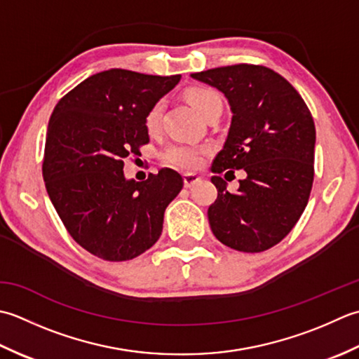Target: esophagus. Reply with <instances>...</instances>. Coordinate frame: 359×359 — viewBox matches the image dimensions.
I'll return each mask as SVG.
<instances>
[{
	"label": "esophagus",
	"mask_w": 359,
	"mask_h": 359,
	"mask_svg": "<svg viewBox=\"0 0 359 359\" xmlns=\"http://www.w3.org/2000/svg\"><path fill=\"white\" fill-rule=\"evenodd\" d=\"M201 181V177L196 173H184V187H194Z\"/></svg>",
	"instance_id": "obj_1"
}]
</instances>
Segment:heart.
Returning a JSON list of instances; mask_svg holds the SVG:
<instances>
[{
  "label": "heart",
  "mask_w": 359,
  "mask_h": 359,
  "mask_svg": "<svg viewBox=\"0 0 359 359\" xmlns=\"http://www.w3.org/2000/svg\"><path fill=\"white\" fill-rule=\"evenodd\" d=\"M186 97L196 111H198L204 119L208 118L217 109L223 108V102L220 94L215 90L206 86H194L186 91ZM161 114H163V102L153 104L147 114H145V128L149 133H156L161 123ZM204 149L195 147L189 144H170L161 151L159 159L164 165L177 167L182 170H194L201 164V156Z\"/></svg>",
  "instance_id": "heart-1"
}]
</instances>
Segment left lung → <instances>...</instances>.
Here are the masks:
<instances>
[{
  "label": "left lung",
  "mask_w": 359,
  "mask_h": 359,
  "mask_svg": "<svg viewBox=\"0 0 359 359\" xmlns=\"http://www.w3.org/2000/svg\"><path fill=\"white\" fill-rule=\"evenodd\" d=\"M220 90L232 121L212 172L243 169L237 192L212 177L218 195L208 209L209 224L223 245L262 252L288 236L310 198L316 130L294 86L262 65H231L192 74Z\"/></svg>",
  "instance_id": "left-lung-1"
}]
</instances>
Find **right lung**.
<instances>
[{
    "label": "right lung",
    "instance_id": "1",
    "mask_svg": "<svg viewBox=\"0 0 359 359\" xmlns=\"http://www.w3.org/2000/svg\"><path fill=\"white\" fill-rule=\"evenodd\" d=\"M181 76L109 69L85 79L50 114L43 180L76 243L108 262H126L156 243L164 210L184 180L172 169L126 180L123 159L149 144L145 114Z\"/></svg>",
    "mask_w": 359,
    "mask_h": 359
}]
</instances>
